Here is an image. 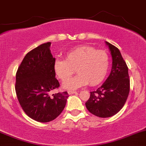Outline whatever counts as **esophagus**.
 I'll return each mask as SVG.
<instances>
[{"mask_svg": "<svg viewBox=\"0 0 146 146\" xmlns=\"http://www.w3.org/2000/svg\"><path fill=\"white\" fill-rule=\"evenodd\" d=\"M68 93L69 94H76V93H77V92H76V91H71V90H69V91H68Z\"/></svg>", "mask_w": 146, "mask_h": 146, "instance_id": "esophagus-1", "label": "esophagus"}]
</instances>
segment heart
<instances>
[{
	"label": "heart",
	"instance_id": "1",
	"mask_svg": "<svg viewBox=\"0 0 146 146\" xmlns=\"http://www.w3.org/2000/svg\"><path fill=\"white\" fill-rule=\"evenodd\" d=\"M108 54L89 46H81L67 52L65 60L57 59L54 70L59 79L65 81L74 73L79 74L62 84L65 89H76L89 84L96 86L106 78L109 68Z\"/></svg>",
	"mask_w": 146,
	"mask_h": 146
}]
</instances>
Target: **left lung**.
<instances>
[{"mask_svg":"<svg viewBox=\"0 0 146 146\" xmlns=\"http://www.w3.org/2000/svg\"><path fill=\"white\" fill-rule=\"evenodd\" d=\"M112 56V69L108 78L96 91L90 92L85 103L91 113L101 118L111 117L125 104L129 93L128 67L117 47L106 42Z\"/></svg>","mask_w":146,"mask_h":146,"instance_id":"obj_1","label":"left lung"}]
</instances>
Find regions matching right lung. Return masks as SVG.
Segmentation results:
<instances>
[{"mask_svg":"<svg viewBox=\"0 0 146 146\" xmlns=\"http://www.w3.org/2000/svg\"><path fill=\"white\" fill-rule=\"evenodd\" d=\"M50 46L47 42L29 52L16 73V94L22 110L33 120L44 123L61 113L68 98L67 92L50 94L60 86Z\"/></svg>","mask_w":146,"mask_h":146,"instance_id":"add662e5","label":"right lung"}]
</instances>
